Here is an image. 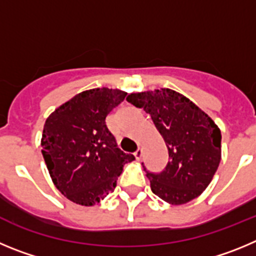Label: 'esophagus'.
I'll return each instance as SVG.
<instances>
[{
	"label": "esophagus",
	"instance_id": "1",
	"mask_svg": "<svg viewBox=\"0 0 256 256\" xmlns=\"http://www.w3.org/2000/svg\"><path fill=\"white\" fill-rule=\"evenodd\" d=\"M134 156H135V158H136L138 160H140V158H142V150L140 148H138L136 150H135V153H134Z\"/></svg>",
	"mask_w": 256,
	"mask_h": 256
}]
</instances>
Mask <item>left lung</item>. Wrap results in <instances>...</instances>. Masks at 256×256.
Returning a JSON list of instances; mask_svg holds the SVG:
<instances>
[{"label": "left lung", "instance_id": "left-lung-1", "mask_svg": "<svg viewBox=\"0 0 256 256\" xmlns=\"http://www.w3.org/2000/svg\"><path fill=\"white\" fill-rule=\"evenodd\" d=\"M128 102L150 114L164 139L168 162L160 174L146 171L150 188L170 204H185L208 188L220 162V131L213 120L171 89L132 93Z\"/></svg>", "mask_w": 256, "mask_h": 256}]
</instances>
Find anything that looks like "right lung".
<instances>
[{
    "label": "right lung",
    "instance_id": "1",
    "mask_svg": "<svg viewBox=\"0 0 256 256\" xmlns=\"http://www.w3.org/2000/svg\"><path fill=\"white\" fill-rule=\"evenodd\" d=\"M118 89L85 90L46 120L42 154L52 181L68 200L90 206L117 185L124 164L135 160L124 153L106 118L126 96Z\"/></svg>",
    "mask_w": 256,
    "mask_h": 256
}]
</instances>
